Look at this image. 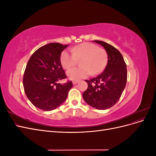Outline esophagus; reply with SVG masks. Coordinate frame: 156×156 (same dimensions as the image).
Segmentation results:
<instances>
[{"label":"esophagus","instance_id":"obj_1","mask_svg":"<svg viewBox=\"0 0 156 156\" xmlns=\"http://www.w3.org/2000/svg\"><path fill=\"white\" fill-rule=\"evenodd\" d=\"M78 82H79V81H73V82H72V83H73V84H76Z\"/></svg>","mask_w":156,"mask_h":156}]
</instances>
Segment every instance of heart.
Wrapping results in <instances>:
<instances>
[{
	"label": "heart",
	"mask_w": 156,
	"mask_h": 156,
	"mask_svg": "<svg viewBox=\"0 0 156 156\" xmlns=\"http://www.w3.org/2000/svg\"><path fill=\"white\" fill-rule=\"evenodd\" d=\"M69 52L64 50L60 55V61L63 68L68 69L76 64L77 60H81L82 67L73 68L68 71L67 75L71 80L86 78L92 73L98 75L105 69L108 62L107 51L90 42H84L73 47Z\"/></svg>",
	"instance_id": "1"
}]
</instances>
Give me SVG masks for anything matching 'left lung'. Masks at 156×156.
<instances>
[{
  "instance_id": "8db88e82",
  "label": "left lung",
  "mask_w": 156,
  "mask_h": 156,
  "mask_svg": "<svg viewBox=\"0 0 156 156\" xmlns=\"http://www.w3.org/2000/svg\"><path fill=\"white\" fill-rule=\"evenodd\" d=\"M103 46L108 55L105 69L98 77L86 80L88 88L83 98L89 105L99 110L112 107L119 101L126 87L127 68L120 51L105 41L94 40Z\"/></svg>"
}]
</instances>
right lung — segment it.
<instances>
[{
  "instance_id": "1",
  "label": "right lung",
  "mask_w": 156,
  "mask_h": 156,
  "mask_svg": "<svg viewBox=\"0 0 156 156\" xmlns=\"http://www.w3.org/2000/svg\"><path fill=\"white\" fill-rule=\"evenodd\" d=\"M68 45L51 43L37 49L28 61L23 83L27 97L37 108L49 111L66 100L72 81L57 83L66 78L60 64L62 51Z\"/></svg>"
}]
</instances>
